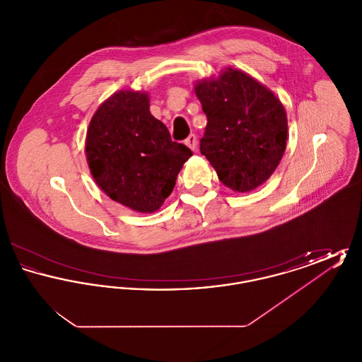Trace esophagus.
Instances as JSON below:
<instances>
[{"label":"esophagus","mask_w":362,"mask_h":362,"mask_svg":"<svg viewBox=\"0 0 362 362\" xmlns=\"http://www.w3.org/2000/svg\"><path fill=\"white\" fill-rule=\"evenodd\" d=\"M185 144L189 146L191 151H197V144H198V139L195 134H189V137L186 138Z\"/></svg>","instance_id":"obj_1"}]
</instances>
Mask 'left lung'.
Instances as JSON below:
<instances>
[{"label":"left lung","mask_w":362,"mask_h":362,"mask_svg":"<svg viewBox=\"0 0 362 362\" xmlns=\"http://www.w3.org/2000/svg\"><path fill=\"white\" fill-rule=\"evenodd\" d=\"M206 114L199 151L226 187L257 189L276 171L286 149L288 119L267 88L240 70L195 86Z\"/></svg>","instance_id":"obj_1"}]
</instances>
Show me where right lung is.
<instances>
[{"instance_id": "add662e5", "label": "right lung", "mask_w": 362, "mask_h": 362, "mask_svg": "<svg viewBox=\"0 0 362 362\" xmlns=\"http://www.w3.org/2000/svg\"><path fill=\"white\" fill-rule=\"evenodd\" d=\"M86 152L99 187L141 213L163 205L192 156L151 114L148 95L133 90H121L98 108L86 133Z\"/></svg>"}]
</instances>
